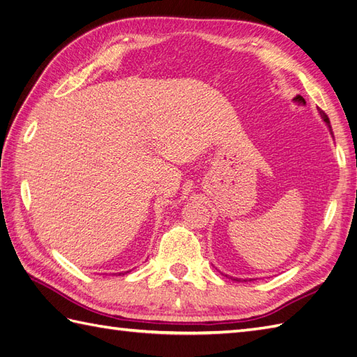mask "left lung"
Listing matches in <instances>:
<instances>
[{"instance_id":"left-lung-1","label":"left lung","mask_w":357,"mask_h":357,"mask_svg":"<svg viewBox=\"0 0 357 357\" xmlns=\"http://www.w3.org/2000/svg\"><path fill=\"white\" fill-rule=\"evenodd\" d=\"M319 114H321V117H323V121L327 123V126L328 128H331V130H332V126H331V121H328V117H327V114L324 113V112H319ZM235 280H238V279H235Z\"/></svg>"}]
</instances>
